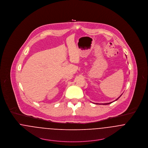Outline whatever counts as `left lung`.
<instances>
[{"label": "left lung", "mask_w": 148, "mask_h": 148, "mask_svg": "<svg viewBox=\"0 0 148 148\" xmlns=\"http://www.w3.org/2000/svg\"><path fill=\"white\" fill-rule=\"evenodd\" d=\"M121 95L119 97H118V98H117V99H116L115 101L118 100V99H119V98L121 97ZM112 102H110V103H102V104H100V105H109V104H110V103H112ZM96 104H99V103H96Z\"/></svg>", "instance_id": "obj_1"}]
</instances>
